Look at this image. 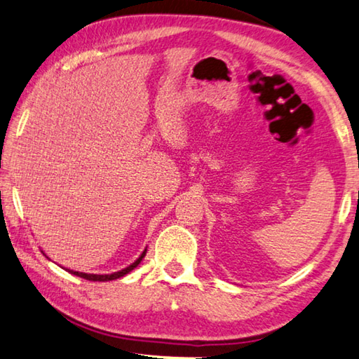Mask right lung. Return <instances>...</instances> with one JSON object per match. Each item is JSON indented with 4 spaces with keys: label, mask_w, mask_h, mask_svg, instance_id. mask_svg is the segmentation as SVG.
<instances>
[{
    "label": "right lung",
    "mask_w": 359,
    "mask_h": 359,
    "mask_svg": "<svg viewBox=\"0 0 359 359\" xmlns=\"http://www.w3.org/2000/svg\"><path fill=\"white\" fill-rule=\"evenodd\" d=\"M146 256V250L141 252V256L138 257L137 261H135L133 264H130V266L128 267H126V269H122V270H119V272H114V273H104V275H98V273H84V272H76V270H72V269H65V270H68L69 273H73V275H78V277H81V278H84V280H90V281H111V280H117V278H121V277H124V275H127L128 272H132V270L138 266V264L143 261V257Z\"/></svg>",
    "instance_id": "obj_1"
}]
</instances>
